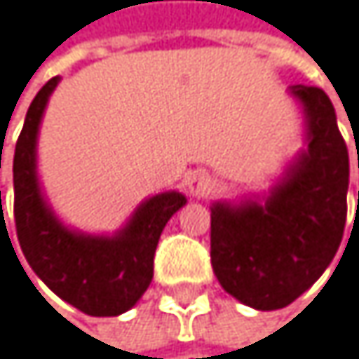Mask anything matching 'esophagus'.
Returning <instances> with one entry per match:
<instances>
[{
  "label": "esophagus",
  "instance_id": "1",
  "mask_svg": "<svg viewBox=\"0 0 359 359\" xmlns=\"http://www.w3.org/2000/svg\"><path fill=\"white\" fill-rule=\"evenodd\" d=\"M185 185H187V191L191 196H204L210 187V176L206 170H194L187 174L185 178Z\"/></svg>",
  "mask_w": 359,
  "mask_h": 359
}]
</instances>
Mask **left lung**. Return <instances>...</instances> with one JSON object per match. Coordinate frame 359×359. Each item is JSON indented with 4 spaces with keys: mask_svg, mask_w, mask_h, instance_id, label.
<instances>
[{
    "mask_svg": "<svg viewBox=\"0 0 359 359\" xmlns=\"http://www.w3.org/2000/svg\"><path fill=\"white\" fill-rule=\"evenodd\" d=\"M306 151L262 200L210 206V264L221 287L257 311L302 296L334 259L347 221L349 153L319 87L296 85Z\"/></svg>",
    "mask_w": 359,
    "mask_h": 359,
    "instance_id": "left-lung-1",
    "label": "left lung"
}]
</instances>
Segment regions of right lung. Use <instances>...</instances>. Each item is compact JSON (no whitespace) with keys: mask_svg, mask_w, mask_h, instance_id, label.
<instances>
[{"mask_svg":"<svg viewBox=\"0 0 359 359\" xmlns=\"http://www.w3.org/2000/svg\"><path fill=\"white\" fill-rule=\"evenodd\" d=\"M57 83L59 76L38 91L16 140L12 163L16 236L32 270L59 298L87 315L114 317L130 311L151 285L159 236L187 198L165 191L144 200L112 236L65 227L46 204L36 170L40 123Z\"/></svg>","mask_w":359,"mask_h":359,"instance_id":"add662e5","label":"right lung"}]
</instances>
